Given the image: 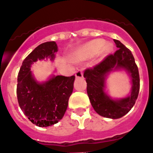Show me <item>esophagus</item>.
I'll list each match as a JSON object with an SVG mask.
<instances>
[{"label": "esophagus", "mask_w": 153, "mask_h": 153, "mask_svg": "<svg viewBox=\"0 0 153 153\" xmlns=\"http://www.w3.org/2000/svg\"><path fill=\"white\" fill-rule=\"evenodd\" d=\"M76 78H82L83 77V72L82 71H78L76 72V74H75Z\"/></svg>", "instance_id": "1"}]
</instances>
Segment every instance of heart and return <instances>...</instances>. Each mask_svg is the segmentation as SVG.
<instances>
[{"mask_svg": "<svg viewBox=\"0 0 153 153\" xmlns=\"http://www.w3.org/2000/svg\"><path fill=\"white\" fill-rule=\"evenodd\" d=\"M105 44V42L102 39H96L86 44L78 52V56L82 58H88L96 55L100 53L102 55H107L112 50V45L111 44Z\"/></svg>", "mask_w": 153, "mask_h": 153, "instance_id": "b5f03b06", "label": "heart"}]
</instances>
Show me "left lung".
<instances>
[{
	"instance_id": "obj_1",
	"label": "left lung",
	"mask_w": 153,
	"mask_h": 153,
	"mask_svg": "<svg viewBox=\"0 0 153 153\" xmlns=\"http://www.w3.org/2000/svg\"><path fill=\"white\" fill-rule=\"evenodd\" d=\"M114 42L118 50L94 67L86 68L83 76L87 82L89 100L95 111L102 117L117 119L127 114L135 103L140 89V76L131 51L120 41L114 39ZM119 69H124L130 73L133 87L129 96L114 101L105 93V79L109 72Z\"/></svg>"
}]
</instances>
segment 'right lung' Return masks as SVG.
<instances>
[{
	"mask_svg": "<svg viewBox=\"0 0 153 153\" xmlns=\"http://www.w3.org/2000/svg\"><path fill=\"white\" fill-rule=\"evenodd\" d=\"M58 51L55 42L36 47L23 61L18 74L17 97L19 106L29 120L36 126L47 127L63 117L73 92L75 76H53L45 83L34 79L30 67L37 60H53Z\"/></svg>",
	"mask_w": 153,
	"mask_h": 153,
	"instance_id": "obj_1",
	"label": "right lung"
}]
</instances>
